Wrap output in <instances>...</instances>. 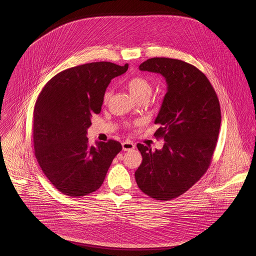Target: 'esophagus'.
Instances as JSON below:
<instances>
[{
	"instance_id": "esophagus-1",
	"label": "esophagus",
	"mask_w": 256,
	"mask_h": 256,
	"mask_svg": "<svg viewBox=\"0 0 256 256\" xmlns=\"http://www.w3.org/2000/svg\"><path fill=\"white\" fill-rule=\"evenodd\" d=\"M122 148L123 150H132L135 148V145L131 141H125L122 143Z\"/></svg>"
}]
</instances>
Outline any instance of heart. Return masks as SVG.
<instances>
[{"label": "heart", "instance_id": "1", "mask_svg": "<svg viewBox=\"0 0 256 256\" xmlns=\"http://www.w3.org/2000/svg\"><path fill=\"white\" fill-rule=\"evenodd\" d=\"M127 88L130 94L137 100H148L152 92V84L144 76H133L127 82ZM111 96V90H106L104 96V102H108Z\"/></svg>", "mask_w": 256, "mask_h": 256}]
</instances>
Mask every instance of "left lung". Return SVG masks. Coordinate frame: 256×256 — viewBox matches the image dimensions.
<instances>
[{"label": "left lung", "instance_id": "1", "mask_svg": "<svg viewBox=\"0 0 256 256\" xmlns=\"http://www.w3.org/2000/svg\"><path fill=\"white\" fill-rule=\"evenodd\" d=\"M139 69L160 74L168 84L154 120L162 126V150L138 144L143 160L135 172L139 188L156 200L168 201L185 193L207 172L220 125V108L207 76L178 59L150 58Z\"/></svg>", "mask_w": 256, "mask_h": 256}]
</instances>
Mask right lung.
Here are the masks:
<instances>
[{
    "instance_id": "obj_1",
    "label": "right lung",
    "mask_w": 256,
    "mask_h": 256,
    "mask_svg": "<svg viewBox=\"0 0 256 256\" xmlns=\"http://www.w3.org/2000/svg\"><path fill=\"white\" fill-rule=\"evenodd\" d=\"M128 64L110 62L80 65L54 76L42 88L34 111V146L37 162L60 192L80 197L98 190L119 142L88 144L90 118L102 110L111 80L125 73Z\"/></svg>"
}]
</instances>
